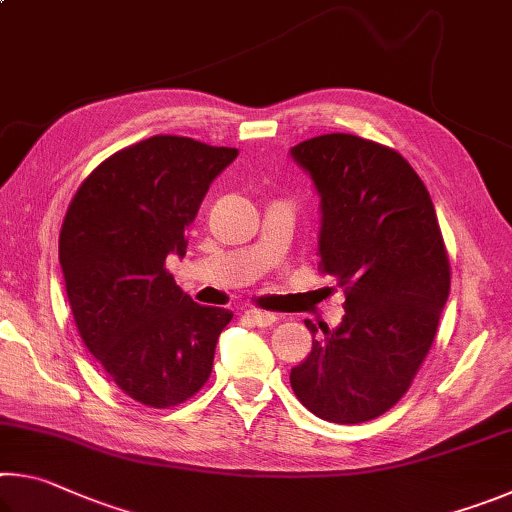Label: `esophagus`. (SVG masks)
I'll list each match as a JSON object with an SVG mask.
<instances>
[{
    "mask_svg": "<svg viewBox=\"0 0 512 512\" xmlns=\"http://www.w3.org/2000/svg\"><path fill=\"white\" fill-rule=\"evenodd\" d=\"M244 318L248 320L250 325H257V327H271V325H275V320H277L275 314H268V311H259V309H248Z\"/></svg>",
    "mask_w": 512,
    "mask_h": 512,
    "instance_id": "1",
    "label": "esophagus"
}]
</instances>
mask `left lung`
<instances>
[{
    "label": "left lung",
    "mask_w": 512,
    "mask_h": 512,
    "mask_svg": "<svg viewBox=\"0 0 512 512\" xmlns=\"http://www.w3.org/2000/svg\"><path fill=\"white\" fill-rule=\"evenodd\" d=\"M291 155L320 194L318 268L345 293L341 325L320 327L291 388L327 422L375 420L409 391L436 339L452 277L443 232L427 187L395 149L329 133Z\"/></svg>",
    "instance_id": "8db88e82"
}]
</instances>
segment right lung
<instances>
[{"label":"right lung","mask_w":512,"mask_h":512,"mask_svg":"<svg viewBox=\"0 0 512 512\" xmlns=\"http://www.w3.org/2000/svg\"><path fill=\"white\" fill-rule=\"evenodd\" d=\"M237 155L153 135L103 160L67 207L58 257L76 329L119 391L151 409L201 391L232 320L183 293L164 262L185 255V230Z\"/></svg>","instance_id":"add662e5"}]
</instances>
